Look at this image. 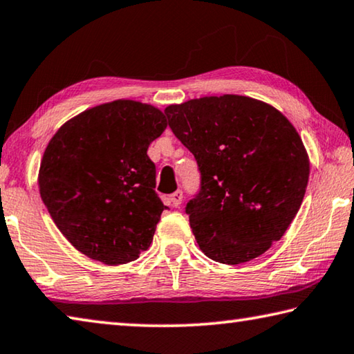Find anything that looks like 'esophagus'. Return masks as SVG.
I'll return each mask as SVG.
<instances>
[{
	"mask_svg": "<svg viewBox=\"0 0 354 354\" xmlns=\"http://www.w3.org/2000/svg\"><path fill=\"white\" fill-rule=\"evenodd\" d=\"M169 202H171L172 207H176V208L180 207L182 202H183V193H182V191H177V193L171 194L169 196Z\"/></svg>",
	"mask_w": 354,
	"mask_h": 354,
	"instance_id": "esophagus-1",
	"label": "esophagus"
}]
</instances>
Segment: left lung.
Here are the masks:
<instances>
[{
	"label": "left lung",
	"mask_w": 354,
	"mask_h": 354,
	"mask_svg": "<svg viewBox=\"0 0 354 354\" xmlns=\"http://www.w3.org/2000/svg\"><path fill=\"white\" fill-rule=\"evenodd\" d=\"M165 113L199 165L201 193L187 213L201 250L232 266L263 255L306 193L309 157L299 132L270 104L239 95L191 99Z\"/></svg>",
	"instance_id": "8db88e82"
}]
</instances>
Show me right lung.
<instances>
[{
	"instance_id": "1",
	"label": "right lung",
	"mask_w": 354,
	"mask_h": 354,
	"mask_svg": "<svg viewBox=\"0 0 354 354\" xmlns=\"http://www.w3.org/2000/svg\"><path fill=\"white\" fill-rule=\"evenodd\" d=\"M166 126L160 109L118 99L71 118L49 140L40 196L80 253L116 266L149 249L166 207L153 189L147 147Z\"/></svg>"
}]
</instances>
